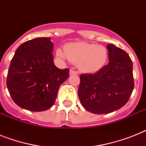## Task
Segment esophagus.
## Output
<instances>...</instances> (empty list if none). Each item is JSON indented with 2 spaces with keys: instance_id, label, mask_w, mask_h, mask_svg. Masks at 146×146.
<instances>
[{
  "instance_id": "34e87169",
  "label": "esophagus",
  "mask_w": 146,
  "mask_h": 146,
  "mask_svg": "<svg viewBox=\"0 0 146 146\" xmlns=\"http://www.w3.org/2000/svg\"><path fill=\"white\" fill-rule=\"evenodd\" d=\"M70 75H77L78 72L77 71L73 70H70Z\"/></svg>"
}]
</instances>
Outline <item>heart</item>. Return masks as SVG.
<instances>
[{
    "label": "heart",
    "mask_w": 146,
    "mask_h": 146,
    "mask_svg": "<svg viewBox=\"0 0 146 146\" xmlns=\"http://www.w3.org/2000/svg\"><path fill=\"white\" fill-rule=\"evenodd\" d=\"M56 55L60 59H68L73 64H77L80 70L87 73L99 71L108 57L106 48L86 42L70 43L64 49L59 48L56 50Z\"/></svg>",
    "instance_id": "1"
}]
</instances>
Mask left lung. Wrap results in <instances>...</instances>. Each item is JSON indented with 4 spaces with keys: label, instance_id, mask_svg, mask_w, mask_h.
Masks as SVG:
<instances>
[{
    "label": "left lung",
    "instance_id": "left-lung-1",
    "mask_svg": "<svg viewBox=\"0 0 146 146\" xmlns=\"http://www.w3.org/2000/svg\"><path fill=\"white\" fill-rule=\"evenodd\" d=\"M109 62L94 74H82L78 95L86 111L109 113L127 104L134 88L133 62L127 52L107 45Z\"/></svg>",
    "mask_w": 146,
    "mask_h": 146
}]
</instances>
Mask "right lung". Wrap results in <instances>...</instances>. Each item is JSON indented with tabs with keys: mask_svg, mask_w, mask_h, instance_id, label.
Here are the masks:
<instances>
[{
	"mask_svg": "<svg viewBox=\"0 0 146 146\" xmlns=\"http://www.w3.org/2000/svg\"><path fill=\"white\" fill-rule=\"evenodd\" d=\"M50 38H36L17 49L10 62L7 86L13 101L30 111H44L54 104L69 69L57 68Z\"/></svg>",
	"mask_w": 146,
	"mask_h": 146,
	"instance_id": "1",
	"label": "right lung"
}]
</instances>
